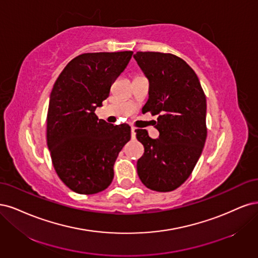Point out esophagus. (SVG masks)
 <instances>
[{
  "mask_svg": "<svg viewBox=\"0 0 258 258\" xmlns=\"http://www.w3.org/2000/svg\"><path fill=\"white\" fill-rule=\"evenodd\" d=\"M131 135H132L133 139H135V137H136V128L135 127L131 128Z\"/></svg>",
  "mask_w": 258,
  "mask_h": 258,
  "instance_id": "obj_1",
  "label": "esophagus"
}]
</instances>
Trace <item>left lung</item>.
<instances>
[{
	"label": "left lung",
	"mask_w": 258,
	"mask_h": 258,
	"mask_svg": "<svg viewBox=\"0 0 258 258\" xmlns=\"http://www.w3.org/2000/svg\"><path fill=\"white\" fill-rule=\"evenodd\" d=\"M139 68L149 80L143 112L157 114L160 136L152 139L136 130L145 153L137 161L141 182L156 192L176 189L192 173L207 138L206 96L192 68L171 53L137 52Z\"/></svg>",
	"instance_id": "1"
}]
</instances>
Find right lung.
I'll use <instances>...</instances> for the list:
<instances>
[{
    "mask_svg": "<svg viewBox=\"0 0 258 258\" xmlns=\"http://www.w3.org/2000/svg\"><path fill=\"white\" fill-rule=\"evenodd\" d=\"M133 51L84 53L57 77L47 114V145L64 184L78 194H96L110 185L113 165L127 141V124L107 123L95 109L126 69Z\"/></svg>",
    "mask_w": 258,
    "mask_h": 258,
    "instance_id": "add662e5",
    "label": "right lung"
}]
</instances>
